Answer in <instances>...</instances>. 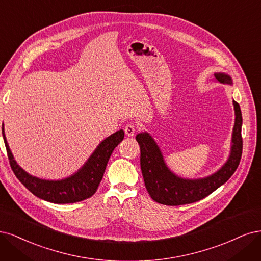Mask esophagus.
Returning <instances> with one entry per match:
<instances>
[{
  "instance_id": "34e87169",
  "label": "esophagus",
  "mask_w": 261,
  "mask_h": 261,
  "mask_svg": "<svg viewBox=\"0 0 261 261\" xmlns=\"http://www.w3.org/2000/svg\"><path fill=\"white\" fill-rule=\"evenodd\" d=\"M136 131H137V127L132 123H129L124 127V133L127 137H133L134 134H136Z\"/></svg>"
}]
</instances>
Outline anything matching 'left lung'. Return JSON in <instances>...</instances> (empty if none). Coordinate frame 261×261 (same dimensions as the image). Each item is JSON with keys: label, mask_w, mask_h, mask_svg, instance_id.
I'll list each match as a JSON object with an SVG mask.
<instances>
[{"label": "left lung", "mask_w": 261, "mask_h": 261, "mask_svg": "<svg viewBox=\"0 0 261 261\" xmlns=\"http://www.w3.org/2000/svg\"><path fill=\"white\" fill-rule=\"evenodd\" d=\"M221 83L232 85L230 75L215 73ZM235 122L232 133V146L229 159L214 174L203 179H183L169 170L165 164L163 154L154 139L147 132L136 137L141 149V170L145 188L153 200L167 206H179L195 203L205 198L228 181L238 169L243 149L242 113L240 105L233 100Z\"/></svg>", "instance_id": "1"}]
</instances>
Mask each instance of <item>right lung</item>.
I'll return each mask as SVG.
<instances>
[{
    "mask_svg": "<svg viewBox=\"0 0 261 261\" xmlns=\"http://www.w3.org/2000/svg\"><path fill=\"white\" fill-rule=\"evenodd\" d=\"M2 134L10 165L16 178L33 195L54 204L77 203L93 195L99 186V182L102 181L109 157L124 137L123 130L115 132L100 143L81 169L68 178L53 181L39 179L37 176L30 175L20 168L14 159L10 146L7 144L3 127Z\"/></svg>",
    "mask_w": 261,
    "mask_h": 261,
    "instance_id": "add662e5",
    "label": "right lung"
}]
</instances>
